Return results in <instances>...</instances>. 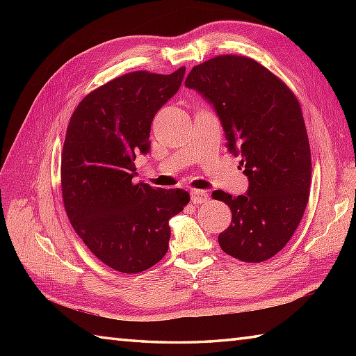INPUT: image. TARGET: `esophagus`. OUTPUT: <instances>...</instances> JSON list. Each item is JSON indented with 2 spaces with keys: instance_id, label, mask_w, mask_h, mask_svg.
I'll list each match as a JSON object with an SVG mask.
<instances>
[{
  "instance_id": "obj_1",
  "label": "esophagus",
  "mask_w": 356,
  "mask_h": 356,
  "mask_svg": "<svg viewBox=\"0 0 356 356\" xmlns=\"http://www.w3.org/2000/svg\"><path fill=\"white\" fill-rule=\"evenodd\" d=\"M209 200V194L202 190H193L191 191V202L194 205H200V203H205Z\"/></svg>"
}]
</instances>
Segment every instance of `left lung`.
Masks as SVG:
<instances>
[{"mask_svg": "<svg viewBox=\"0 0 356 356\" xmlns=\"http://www.w3.org/2000/svg\"><path fill=\"white\" fill-rule=\"evenodd\" d=\"M185 86L214 105L229 151L241 156L249 179L245 195L213 193L232 214L218 245L241 261H266L298 228L311 191V147L297 96L241 55H218L193 67Z\"/></svg>", "mask_w": 356, "mask_h": 356, "instance_id": "obj_1", "label": "left lung"}]
</instances>
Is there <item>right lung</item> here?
I'll use <instances>...</instances> for the list:
<instances>
[{"label":"right lung","mask_w":356,"mask_h":356,"mask_svg":"<svg viewBox=\"0 0 356 356\" xmlns=\"http://www.w3.org/2000/svg\"><path fill=\"white\" fill-rule=\"evenodd\" d=\"M171 74L125 73L90 92L74 108L61 154L65 213L97 259L124 274L154 266L168 251L170 218L190 194L134 184L136 154L149 148L151 122L182 84Z\"/></svg>","instance_id":"add662e5"}]
</instances>
